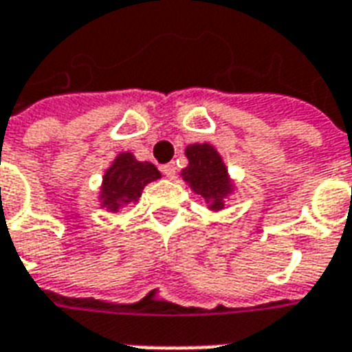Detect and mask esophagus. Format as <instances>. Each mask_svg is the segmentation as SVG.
Masks as SVG:
<instances>
[{"mask_svg": "<svg viewBox=\"0 0 352 352\" xmlns=\"http://www.w3.org/2000/svg\"><path fill=\"white\" fill-rule=\"evenodd\" d=\"M162 171H164V175L168 177V179H175V175H177L175 162H170V164L162 166Z\"/></svg>", "mask_w": 352, "mask_h": 352, "instance_id": "34e87169", "label": "esophagus"}]
</instances>
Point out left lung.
I'll return each mask as SVG.
<instances>
[{"label":"left lung","instance_id":"obj_1","mask_svg":"<svg viewBox=\"0 0 352 352\" xmlns=\"http://www.w3.org/2000/svg\"><path fill=\"white\" fill-rule=\"evenodd\" d=\"M188 166L181 171L182 179L190 184L192 192L206 201L210 210L225 208V199L234 192L223 157L212 144H190L186 148Z\"/></svg>","mask_w":352,"mask_h":352}]
</instances>
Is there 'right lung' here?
<instances>
[{
  "instance_id": "1",
  "label": "right lung",
  "mask_w": 352,
  "mask_h": 352,
  "mask_svg": "<svg viewBox=\"0 0 352 352\" xmlns=\"http://www.w3.org/2000/svg\"><path fill=\"white\" fill-rule=\"evenodd\" d=\"M157 179L160 171L151 162H140L127 151L118 153L102 177L100 206L115 214L122 206L137 203L144 186Z\"/></svg>"
}]
</instances>
